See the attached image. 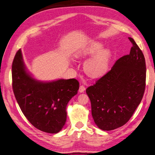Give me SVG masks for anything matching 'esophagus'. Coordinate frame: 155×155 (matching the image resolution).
Wrapping results in <instances>:
<instances>
[{"instance_id": "esophagus-1", "label": "esophagus", "mask_w": 155, "mask_h": 155, "mask_svg": "<svg viewBox=\"0 0 155 155\" xmlns=\"http://www.w3.org/2000/svg\"><path fill=\"white\" fill-rule=\"evenodd\" d=\"M85 90V87L83 85H81V86H80V87H79V92L80 93H84V91Z\"/></svg>"}]
</instances>
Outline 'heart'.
<instances>
[{"mask_svg":"<svg viewBox=\"0 0 155 155\" xmlns=\"http://www.w3.org/2000/svg\"><path fill=\"white\" fill-rule=\"evenodd\" d=\"M104 45L100 41H93L84 47L78 54V57L92 56L85 63V73L91 78H99L107 71L112 58V51L104 48Z\"/></svg>","mask_w":155,"mask_h":155,"instance_id":"obj_1","label":"heart"}]
</instances>
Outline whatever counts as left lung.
Instances as JSON below:
<instances>
[{
  "instance_id": "left-lung-1",
  "label": "left lung",
  "mask_w": 155,
  "mask_h": 155,
  "mask_svg": "<svg viewBox=\"0 0 155 155\" xmlns=\"http://www.w3.org/2000/svg\"><path fill=\"white\" fill-rule=\"evenodd\" d=\"M128 39L132 44L130 54L119 58L109 71L86 89L94 121L104 131L127 123L144 93V56L134 39Z\"/></svg>"
}]
</instances>
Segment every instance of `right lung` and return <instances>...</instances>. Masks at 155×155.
I'll return each instance as SVG.
<instances>
[{
	"label": "right lung",
	"mask_w": 155,
	"mask_h": 155,
	"mask_svg": "<svg viewBox=\"0 0 155 155\" xmlns=\"http://www.w3.org/2000/svg\"><path fill=\"white\" fill-rule=\"evenodd\" d=\"M12 81L15 98L28 121L44 132L60 131L66 121V106L78 93L77 80L37 81L27 71L20 49L13 61Z\"/></svg>",
	"instance_id": "obj_1"
}]
</instances>
